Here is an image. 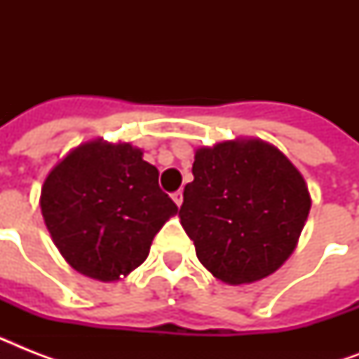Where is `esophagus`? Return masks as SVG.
Listing matches in <instances>:
<instances>
[{
  "instance_id": "1",
  "label": "esophagus",
  "mask_w": 359,
  "mask_h": 359,
  "mask_svg": "<svg viewBox=\"0 0 359 359\" xmlns=\"http://www.w3.org/2000/svg\"><path fill=\"white\" fill-rule=\"evenodd\" d=\"M173 201L177 203V207H180V205H182V191H175L173 194Z\"/></svg>"
}]
</instances>
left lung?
Returning <instances> with one entry per match:
<instances>
[{"label":"left lung","mask_w":359,"mask_h":359,"mask_svg":"<svg viewBox=\"0 0 359 359\" xmlns=\"http://www.w3.org/2000/svg\"><path fill=\"white\" fill-rule=\"evenodd\" d=\"M184 186L180 224L218 279L251 283L294 251L311 197L300 171L261 140L199 149Z\"/></svg>","instance_id":"1"}]
</instances>
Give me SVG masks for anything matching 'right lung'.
<instances>
[{"mask_svg":"<svg viewBox=\"0 0 359 359\" xmlns=\"http://www.w3.org/2000/svg\"><path fill=\"white\" fill-rule=\"evenodd\" d=\"M128 143L91 141L50 171L41 210L53 244L89 278L117 281L145 261L177 205L158 186V169Z\"/></svg>","mask_w":359,"mask_h":359,"instance_id":"1","label":"right lung"}]
</instances>
